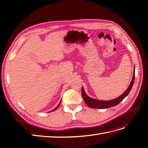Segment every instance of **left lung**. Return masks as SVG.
Instances as JSON below:
<instances>
[{
	"label": "left lung",
	"instance_id": "1",
	"mask_svg": "<svg viewBox=\"0 0 148 148\" xmlns=\"http://www.w3.org/2000/svg\"><path fill=\"white\" fill-rule=\"evenodd\" d=\"M135 69H134L133 71V78L130 84L129 87L127 89L126 91H125L124 93H123L122 95L120 96L119 97L116 98L115 99L111 100V101H100V100H97L92 99V98H91L88 97L86 93L84 92L83 88L82 87V97L83 98V99L86 103V104L89 107L93 109H107V108H109V107H114L117 106L119 104V103L122 101L124 98L126 97L130 92V91H131V89L132 88L133 84L134 83V80H135Z\"/></svg>",
	"mask_w": 148,
	"mask_h": 148
}]
</instances>
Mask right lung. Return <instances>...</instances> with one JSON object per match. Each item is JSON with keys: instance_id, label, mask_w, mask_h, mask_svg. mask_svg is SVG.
Segmentation results:
<instances>
[{"instance_id": "right-lung-1", "label": "right lung", "mask_w": 148, "mask_h": 148, "mask_svg": "<svg viewBox=\"0 0 148 148\" xmlns=\"http://www.w3.org/2000/svg\"><path fill=\"white\" fill-rule=\"evenodd\" d=\"M60 103H59V105H58V106H57L56 107V108H55L54 109H53V110H52V111H51V112H52V111H54L55 110H56V109H57L58 108V107H59V105H60Z\"/></svg>"}]
</instances>
